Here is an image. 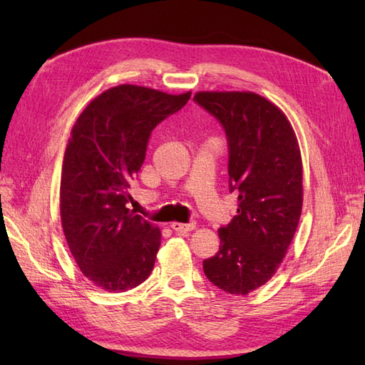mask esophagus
<instances>
[{"mask_svg":"<svg viewBox=\"0 0 365 365\" xmlns=\"http://www.w3.org/2000/svg\"><path fill=\"white\" fill-rule=\"evenodd\" d=\"M170 229L178 232V234H188V232L196 229V222H188V224H182V222H173L170 224Z\"/></svg>","mask_w":365,"mask_h":365,"instance_id":"1","label":"esophagus"}]
</instances>
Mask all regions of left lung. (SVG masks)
I'll use <instances>...</instances> for the list:
<instances>
[{
	"instance_id": "1",
	"label": "left lung",
	"mask_w": 365,
	"mask_h": 365,
	"mask_svg": "<svg viewBox=\"0 0 365 365\" xmlns=\"http://www.w3.org/2000/svg\"><path fill=\"white\" fill-rule=\"evenodd\" d=\"M229 143L230 191L238 208L218 230L220 251L204 260L208 281L232 294L267 284L285 257L302 210V161L281 108L251 91H199Z\"/></svg>"
}]
</instances>
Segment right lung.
Instances as JSON below:
<instances>
[{
    "instance_id": "right-lung-1",
    "label": "right lung",
    "mask_w": 365,
    "mask_h": 365,
    "mask_svg": "<svg viewBox=\"0 0 365 365\" xmlns=\"http://www.w3.org/2000/svg\"><path fill=\"white\" fill-rule=\"evenodd\" d=\"M190 97L120 84L91 100L73 123L61 173V224L76 265L100 289L127 292L152 273L161 232L127 208L128 190L150 131Z\"/></svg>"
}]
</instances>
